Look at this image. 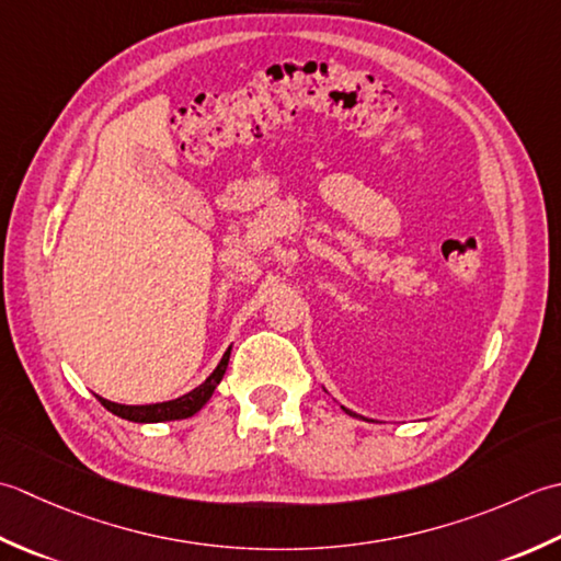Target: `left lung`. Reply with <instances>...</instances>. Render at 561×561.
Here are the masks:
<instances>
[{"label":"left lung","mask_w":561,"mask_h":561,"mask_svg":"<svg viewBox=\"0 0 561 561\" xmlns=\"http://www.w3.org/2000/svg\"><path fill=\"white\" fill-rule=\"evenodd\" d=\"M346 411V414H351V416H356V414H353V411H348V409H344Z\"/></svg>","instance_id":"1"}]
</instances>
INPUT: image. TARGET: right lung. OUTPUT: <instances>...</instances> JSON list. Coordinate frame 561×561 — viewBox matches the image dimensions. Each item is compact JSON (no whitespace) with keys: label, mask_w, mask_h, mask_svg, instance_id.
Instances as JSON below:
<instances>
[{"label":"right lung","mask_w":561,"mask_h":561,"mask_svg":"<svg viewBox=\"0 0 561 561\" xmlns=\"http://www.w3.org/2000/svg\"><path fill=\"white\" fill-rule=\"evenodd\" d=\"M227 363H230V348L225 351V356L220 360V365L213 370V375L205 380L203 385H198L196 390H191L188 394L171 399V402H162V404H145V407H125V404H116L108 402V399L99 397V402L104 404L111 414H116L121 419L135 421V424H154V421H174V419H188L196 414L198 409H203V404L208 402L213 397L215 387L220 385L222 375L227 370Z\"/></svg>","instance_id":"obj_1"}]
</instances>
